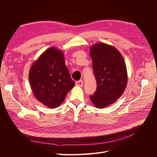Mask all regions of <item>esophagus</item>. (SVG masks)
<instances>
[{
    "label": "esophagus",
    "mask_w": 157,
    "mask_h": 157,
    "mask_svg": "<svg viewBox=\"0 0 157 157\" xmlns=\"http://www.w3.org/2000/svg\"><path fill=\"white\" fill-rule=\"evenodd\" d=\"M75 84H76V86L81 87V86H82V85H83V81L82 80H78V81L76 82Z\"/></svg>",
    "instance_id": "esophagus-1"
}]
</instances>
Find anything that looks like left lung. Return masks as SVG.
Here are the masks:
<instances>
[{
  "mask_svg": "<svg viewBox=\"0 0 157 157\" xmlns=\"http://www.w3.org/2000/svg\"><path fill=\"white\" fill-rule=\"evenodd\" d=\"M98 87L90 100L98 109L112 105L124 93L128 82L124 58L115 47L105 43L93 44L90 49Z\"/></svg>",
  "mask_w": 157,
  "mask_h": 157,
  "instance_id": "obj_1",
  "label": "left lung"
}]
</instances>
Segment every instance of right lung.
I'll list each match as a JSON object with an SVG mask.
<instances>
[{
    "label": "right lung",
    "instance_id": "add662e5",
    "mask_svg": "<svg viewBox=\"0 0 157 157\" xmlns=\"http://www.w3.org/2000/svg\"><path fill=\"white\" fill-rule=\"evenodd\" d=\"M33 94L45 106L54 109L63 103L75 86L61 50L51 47L33 63L29 73Z\"/></svg>",
    "mask_w": 157,
    "mask_h": 157
}]
</instances>
